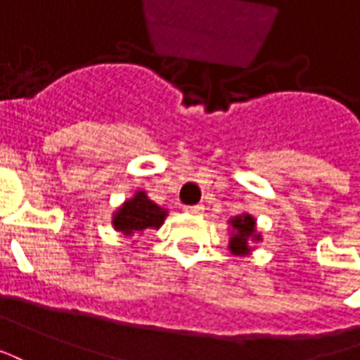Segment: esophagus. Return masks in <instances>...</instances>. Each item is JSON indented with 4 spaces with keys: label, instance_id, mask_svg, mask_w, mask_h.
I'll use <instances>...</instances> for the list:
<instances>
[{
    "label": "esophagus",
    "instance_id": "34e87169",
    "mask_svg": "<svg viewBox=\"0 0 360 360\" xmlns=\"http://www.w3.org/2000/svg\"><path fill=\"white\" fill-rule=\"evenodd\" d=\"M184 211L188 212V214H201L203 212V205H186Z\"/></svg>",
    "mask_w": 360,
    "mask_h": 360
}]
</instances>
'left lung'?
Listing matches in <instances>:
<instances>
[{
    "label": "left lung",
    "mask_w": 360,
    "mask_h": 360,
    "mask_svg": "<svg viewBox=\"0 0 360 360\" xmlns=\"http://www.w3.org/2000/svg\"><path fill=\"white\" fill-rule=\"evenodd\" d=\"M230 224H232V232H230L228 248L232 255H245L251 251V241L261 240V234H257L255 219L249 212H243L230 220Z\"/></svg>",
    "instance_id": "8db88e82"
}]
</instances>
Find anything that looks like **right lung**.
Here are the masks:
<instances>
[{
    "instance_id": "obj_1",
    "label": "right lung",
    "mask_w": 360,
    "mask_h": 360,
    "mask_svg": "<svg viewBox=\"0 0 360 360\" xmlns=\"http://www.w3.org/2000/svg\"><path fill=\"white\" fill-rule=\"evenodd\" d=\"M167 209H162L148 198L146 191H136V195L124 201L112 214V226L124 236L143 232L146 228H159L165 222Z\"/></svg>"
}]
</instances>
